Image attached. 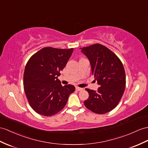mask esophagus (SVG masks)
<instances>
[{
    "label": "esophagus",
    "mask_w": 148,
    "mask_h": 148,
    "mask_svg": "<svg viewBox=\"0 0 148 148\" xmlns=\"http://www.w3.org/2000/svg\"><path fill=\"white\" fill-rule=\"evenodd\" d=\"M76 90L77 91H82V90H83V88L78 87V86H76Z\"/></svg>",
    "instance_id": "obj_1"
}]
</instances>
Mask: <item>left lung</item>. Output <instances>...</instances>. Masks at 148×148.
Masks as SVG:
<instances>
[{
	"label": "left lung",
	"mask_w": 148,
	"mask_h": 148,
	"mask_svg": "<svg viewBox=\"0 0 148 148\" xmlns=\"http://www.w3.org/2000/svg\"><path fill=\"white\" fill-rule=\"evenodd\" d=\"M82 52L89 59L92 75L100 86L97 91L85 88L89 97L84 105L96 114L109 112L118 105L124 92L123 64L116 54L99 43L82 48Z\"/></svg>",
	"instance_id": "obj_1"
}]
</instances>
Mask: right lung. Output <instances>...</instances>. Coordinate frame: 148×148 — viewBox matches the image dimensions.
Instances as JSON below:
<instances>
[{
  "instance_id": "add662e5",
  "label": "right lung",
  "mask_w": 148,
  "mask_h": 148,
  "mask_svg": "<svg viewBox=\"0 0 148 148\" xmlns=\"http://www.w3.org/2000/svg\"><path fill=\"white\" fill-rule=\"evenodd\" d=\"M73 51V48L45 47L28 60L24 72V89L36 112L54 116L63 109L68 97L75 91L73 85L62 86L58 79Z\"/></svg>"
}]
</instances>
